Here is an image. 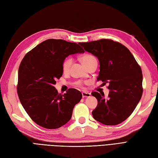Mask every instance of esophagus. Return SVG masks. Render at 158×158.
Here are the masks:
<instances>
[{"instance_id": "obj_1", "label": "esophagus", "mask_w": 158, "mask_h": 158, "mask_svg": "<svg viewBox=\"0 0 158 158\" xmlns=\"http://www.w3.org/2000/svg\"><path fill=\"white\" fill-rule=\"evenodd\" d=\"M82 94L83 98H88L91 96V94L89 92H82Z\"/></svg>"}]
</instances>
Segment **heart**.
Here are the masks:
<instances>
[{
  "label": "heart",
  "mask_w": 158,
  "mask_h": 158,
  "mask_svg": "<svg viewBox=\"0 0 158 158\" xmlns=\"http://www.w3.org/2000/svg\"><path fill=\"white\" fill-rule=\"evenodd\" d=\"M96 58L92 56L91 54H84L83 56L81 57V61L83 63V64L87 67L89 64H90L92 62H93L94 60H96ZM72 60L71 58H66L62 62V70L64 72H69V69H70V67L72 64ZM75 85L77 86H82V82H80V81H77L75 83Z\"/></svg>",
  "instance_id": "heart-1"
}]
</instances>
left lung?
<instances>
[{"instance_id": "8db88e82", "label": "left lung", "mask_w": 158, "mask_h": 158, "mask_svg": "<svg viewBox=\"0 0 158 158\" xmlns=\"http://www.w3.org/2000/svg\"><path fill=\"white\" fill-rule=\"evenodd\" d=\"M78 44L98 59L97 80L104 84L108 83L110 89L107 98L104 93H92L98 100V106L92 111L94 118L105 125L119 124L130 116L142 98L141 68L130 51L118 42L101 39Z\"/></svg>"}]
</instances>
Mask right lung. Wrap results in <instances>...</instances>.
Listing matches in <instances>:
<instances>
[{"label": "right lung", "instance_id": "obj_1", "mask_svg": "<svg viewBox=\"0 0 158 158\" xmlns=\"http://www.w3.org/2000/svg\"><path fill=\"white\" fill-rule=\"evenodd\" d=\"M74 42L48 39L25 55L19 69L17 92L20 103L38 125L56 129L69 122L82 93L70 88L58 94L56 80L62 76V62L70 54L83 53Z\"/></svg>", "mask_w": 158, "mask_h": 158}]
</instances>
